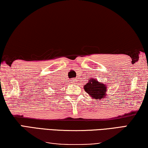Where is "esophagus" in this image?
<instances>
[{"mask_svg":"<svg viewBox=\"0 0 148 148\" xmlns=\"http://www.w3.org/2000/svg\"><path fill=\"white\" fill-rule=\"evenodd\" d=\"M71 83H75L77 81V79H75V78H74V79H71Z\"/></svg>","mask_w":148,"mask_h":148,"instance_id":"1","label":"esophagus"}]
</instances>
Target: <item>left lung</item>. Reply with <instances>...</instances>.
I'll list each match as a JSON object with an SVG mask.
<instances>
[{"label":"left lung","instance_id":"left-lung-1","mask_svg":"<svg viewBox=\"0 0 148 148\" xmlns=\"http://www.w3.org/2000/svg\"><path fill=\"white\" fill-rule=\"evenodd\" d=\"M83 88L89 97L96 101L107 97V85L98 81L95 78L90 79L88 83L84 85Z\"/></svg>","mask_w":148,"mask_h":148}]
</instances>
